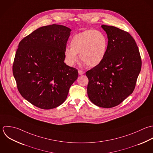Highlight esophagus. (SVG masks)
<instances>
[{"mask_svg": "<svg viewBox=\"0 0 153 153\" xmlns=\"http://www.w3.org/2000/svg\"><path fill=\"white\" fill-rule=\"evenodd\" d=\"M78 73H79V75H82V74H85V72L83 71L82 70H78Z\"/></svg>", "mask_w": 153, "mask_h": 153, "instance_id": "1", "label": "esophagus"}]
</instances>
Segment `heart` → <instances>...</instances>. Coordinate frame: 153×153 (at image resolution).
Here are the masks:
<instances>
[{
    "label": "heart",
    "instance_id": "b5f03b06",
    "mask_svg": "<svg viewBox=\"0 0 153 153\" xmlns=\"http://www.w3.org/2000/svg\"><path fill=\"white\" fill-rule=\"evenodd\" d=\"M108 40L100 31L89 30L74 35L70 41V48H65L64 56L67 64L73 65L78 59L89 67H96L104 59L108 49Z\"/></svg>",
    "mask_w": 153,
    "mask_h": 153
}]
</instances>
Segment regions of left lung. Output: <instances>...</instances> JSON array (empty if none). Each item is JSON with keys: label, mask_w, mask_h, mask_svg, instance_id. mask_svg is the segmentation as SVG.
Here are the masks:
<instances>
[{"label": "left lung", "mask_w": 153, "mask_h": 153, "mask_svg": "<svg viewBox=\"0 0 153 153\" xmlns=\"http://www.w3.org/2000/svg\"><path fill=\"white\" fill-rule=\"evenodd\" d=\"M108 38L103 61L86 73L91 101L102 108L118 105L133 92L141 70L138 48L131 34L114 26L102 25Z\"/></svg>", "instance_id": "left-lung-1"}]
</instances>
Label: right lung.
<instances>
[{
  "label": "right lung",
  "mask_w": 153,
  "mask_h": 153,
  "mask_svg": "<svg viewBox=\"0 0 153 153\" xmlns=\"http://www.w3.org/2000/svg\"><path fill=\"white\" fill-rule=\"evenodd\" d=\"M71 31L58 24L41 27L18 45L13 74L22 97L38 108L61 105L78 77L77 70L64 62Z\"/></svg>",
  "instance_id": "add662e5"
}]
</instances>
